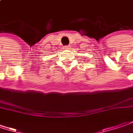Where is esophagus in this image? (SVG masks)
Here are the masks:
<instances>
[{
  "label": "esophagus",
  "mask_w": 133,
  "mask_h": 133,
  "mask_svg": "<svg viewBox=\"0 0 133 133\" xmlns=\"http://www.w3.org/2000/svg\"><path fill=\"white\" fill-rule=\"evenodd\" d=\"M70 48V46H65L64 47V49H68Z\"/></svg>",
  "instance_id": "esophagus-1"
}]
</instances>
